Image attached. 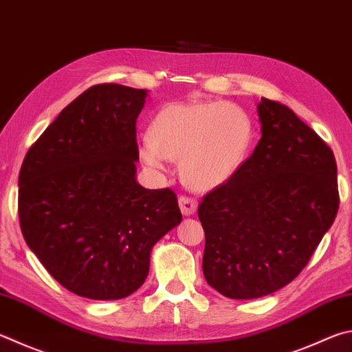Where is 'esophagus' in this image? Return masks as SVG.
Wrapping results in <instances>:
<instances>
[{
  "label": "esophagus",
  "instance_id": "34e87169",
  "mask_svg": "<svg viewBox=\"0 0 352 352\" xmlns=\"http://www.w3.org/2000/svg\"><path fill=\"white\" fill-rule=\"evenodd\" d=\"M178 204H180L183 215H192L197 210V200L192 197L182 195L180 198H178Z\"/></svg>",
  "mask_w": 352,
  "mask_h": 352
}]
</instances>
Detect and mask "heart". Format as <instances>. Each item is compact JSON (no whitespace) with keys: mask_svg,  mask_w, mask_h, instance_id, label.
<instances>
[{"mask_svg":"<svg viewBox=\"0 0 352 352\" xmlns=\"http://www.w3.org/2000/svg\"><path fill=\"white\" fill-rule=\"evenodd\" d=\"M148 137L149 143L140 149L144 163L163 169L164 158L180 160L183 182L209 190L226 183L246 162L254 124L234 103H170L154 115Z\"/></svg>","mask_w":352,"mask_h":352,"instance_id":"b5f03b06","label":"heart"}]
</instances>
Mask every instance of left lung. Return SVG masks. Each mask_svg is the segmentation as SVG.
Segmentation results:
<instances>
[{
  "label": "left lung",
  "instance_id": "left-lung-1",
  "mask_svg": "<svg viewBox=\"0 0 352 352\" xmlns=\"http://www.w3.org/2000/svg\"><path fill=\"white\" fill-rule=\"evenodd\" d=\"M261 138L237 174L203 197V274L229 298L278 291L308 265L338 210L329 146L289 107L261 98Z\"/></svg>",
  "mask_w": 352,
  "mask_h": 352
}]
</instances>
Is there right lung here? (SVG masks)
Wrapping results in <instances>:
<instances>
[{"mask_svg": "<svg viewBox=\"0 0 352 352\" xmlns=\"http://www.w3.org/2000/svg\"><path fill=\"white\" fill-rule=\"evenodd\" d=\"M144 100V89L89 87L21 164L23 237L50 276L80 297L131 296L148 277L152 246L182 221L174 190L135 180Z\"/></svg>", "mask_w": 352, "mask_h": 352, "instance_id": "1", "label": "right lung"}]
</instances>
